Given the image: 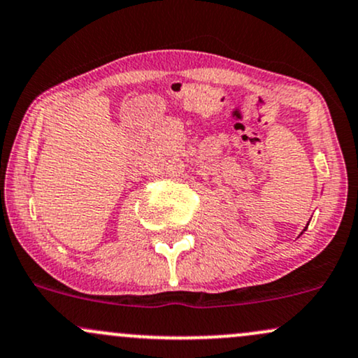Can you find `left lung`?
<instances>
[{"instance_id": "1", "label": "left lung", "mask_w": 358, "mask_h": 358, "mask_svg": "<svg viewBox=\"0 0 358 358\" xmlns=\"http://www.w3.org/2000/svg\"><path fill=\"white\" fill-rule=\"evenodd\" d=\"M304 231H306V229H304Z\"/></svg>"}]
</instances>
